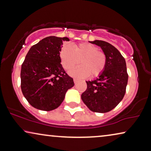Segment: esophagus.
I'll return each mask as SVG.
<instances>
[{
	"instance_id": "esophagus-1",
	"label": "esophagus",
	"mask_w": 151,
	"mask_h": 151,
	"mask_svg": "<svg viewBox=\"0 0 151 151\" xmlns=\"http://www.w3.org/2000/svg\"><path fill=\"white\" fill-rule=\"evenodd\" d=\"M73 82H74V83H75V84H77L78 83V82H79V81H78L77 79H74L73 80Z\"/></svg>"
}]
</instances>
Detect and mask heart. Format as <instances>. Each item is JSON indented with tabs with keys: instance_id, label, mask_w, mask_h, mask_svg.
Listing matches in <instances>:
<instances>
[{
	"instance_id": "heart-1",
	"label": "heart",
	"mask_w": 151,
	"mask_h": 151,
	"mask_svg": "<svg viewBox=\"0 0 151 151\" xmlns=\"http://www.w3.org/2000/svg\"><path fill=\"white\" fill-rule=\"evenodd\" d=\"M60 56L63 67L69 69L75 66L81 59L82 65L69 71V75L76 78H86L89 76L97 77L104 70L106 57L97 47L88 43L73 46L65 45L61 50Z\"/></svg>"
}]
</instances>
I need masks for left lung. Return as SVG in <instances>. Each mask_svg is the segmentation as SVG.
<instances>
[{"instance_id": "1", "label": "left lung", "mask_w": 151, "mask_h": 151, "mask_svg": "<svg viewBox=\"0 0 151 151\" xmlns=\"http://www.w3.org/2000/svg\"><path fill=\"white\" fill-rule=\"evenodd\" d=\"M100 47L106 57L104 70L96 78L86 81L87 88L81 95L84 104L95 112L113 110L123 99L128 82L126 62L114 46L106 41H90Z\"/></svg>"}]
</instances>
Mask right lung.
<instances>
[{
	"label": "right lung",
	"instance_id": "add662e5",
	"mask_svg": "<svg viewBox=\"0 0 151 151\" xmlns=\"http://www.w3.org/2000/svg\"><path fill=\"white\" fill-rule=\"evenodd\" d=\"M67 37L50 36L32 45L21 68V89L28 103L43 111L56 109L74 86L60 64V52Z\"/></svg>",
	"mask_w": 151,
	"mask_h": 151
}]
</instances>
